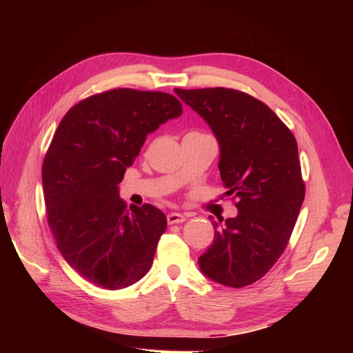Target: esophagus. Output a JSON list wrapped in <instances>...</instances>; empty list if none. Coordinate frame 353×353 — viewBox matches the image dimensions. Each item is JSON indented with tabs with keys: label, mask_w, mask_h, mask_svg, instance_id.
I'll use <instances>...</instances> for the list:
<instances>
[{
	"label": "esophagus",
	"mask_w": 353,
	"mask_h": 353,
	"mask_svg": "<svg viewBox=\"0 0 353 353\" xmlns=\"http://www.w3.org/2000/svg\"><path fill=\"white\" fill-rule=\"evenodd\" d=\"M168 219V223L169 225H174V223H181L185 221V215H183V213H178V212H172L169 213V215L166 216Z\"/></svg>",
	"instance_id": "1"
}]
</instances>
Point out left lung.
Listing matches in <instances>:
<instances>
[{
	"mask_svg": "<svg viewBox=\"0 0 353 353\" xmlns=\"http://www.w3.org/2000/svg\"><path fill=\"white\" fill-rule=\"evenodd\" d=\"M178 97L208 122L219 143L225 194L236 218L212 221L201 272L240 288L261 280L285 250L305 199V183L292 131L268 105L239 90H179Z\"/></svg>",
	"mask_w": 353,
	"mask_h": 353,
	"instance_id": "1",
	"label": "left lung"
}]
</instances>
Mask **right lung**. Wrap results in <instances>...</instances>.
<instances>
[{
    "instance_id": "obj_1",
    "label": "right lung",
    "mask_w": 353,
    "mask_h": 353,
    "mask_svg": "<svg viewBox=\"0 0 353 353\" xmlns=\"http://www.w3.org/2000/svg\"><path fill=\"white\" fill-rule=\"evenodd\" d=\"M183 113L172 94L116 88L74 104L42 163L47 221L63 258L85 280L117 290L153 263L166 216L119 199V183L147 135Z\"/></svg>"
}]
</instances>
